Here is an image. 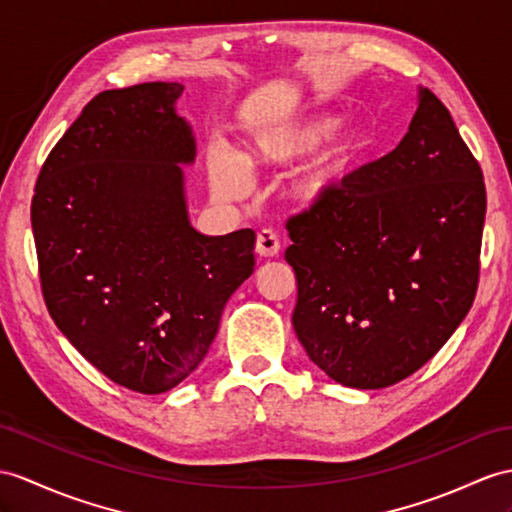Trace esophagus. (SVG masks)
I'll list each match as a JSON object with an SVG mask.
<instances>
[{"label":"esophagus","mask_w":512,"mask_h":512,"mask_svg":"<svg viewBox=\"0 0 512 512\" xmlns=\"http://www.w3.org/2000/svg\"><path fill=\"white\" fill-rule=\"evenodd\" d=\"M256 252L265 258L276 256L280 252V239L273 230H260L256 239Z\"/></svg>","instance_id":"34e87169"}]
</instances>
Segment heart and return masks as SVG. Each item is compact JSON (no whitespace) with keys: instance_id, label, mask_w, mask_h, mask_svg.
Instances as JSON below:
<instances>
[{"instance_id":"obj_1","label":"heart","mask_w":512,"mask_h":512,"mask_svg":"<svg viewBox=\"0 0 512 512\" xmlns=\"http://www.w3.org/2000/svg\"><path fill=\"white\" fill-rule=\"evenodd\" d=\"M339 128V115L310 112L280 119L247 134L236 156L213 149L208 154L210 191L221 202H236L247 191L243 169L280 171L319 151L289 182V197L295 204L315 206L352 171L367 147L363 134L345 132L336 136Z\"/></svg>"}]
</instances>
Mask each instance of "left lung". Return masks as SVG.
Masks as SVG:
<instances>
[{
    "mask_svg": "<svg viewBox=\"0 0 512 512\" xmlns=\"http://www.w3.org/2000/svg\"><path fill=\"white\" fill-rule=\"evenodd\" d=\"M484 213L478 160L419 86L400 145L286 223L293 328L308 358L352 389L426 365L476 297Z\"/></svg>",
    "mask_w": 512,
    "mask_h": 512,
    "instance_id": "left-lung-1",
    "label": "left lung"
}]
</instances>
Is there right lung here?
I'll use <instances>...</instances> for the list:
<instances>
[{"instance_id":"obj_1","label":"right lung","mask_w":512,"mask_h":512,"mask_svg":"<svg viewBox=\"0 0 512 512\" xmlns=\"http://www.w3.org/2000/svg\"><path fill=\"white\" fill-rule=\"evenodd\" d=\"M178 82L104 91L49 152L32 199L43 297L106 378L165 393L202 365L223 306L254 271V230L193 228L195 162Z\"/></svg>"}]
</instances>
